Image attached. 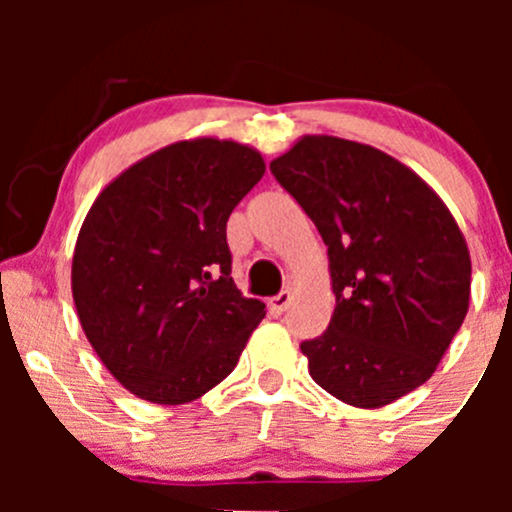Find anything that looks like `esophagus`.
I'll use <instances>...</instances> for the list:
<instances>
[{"label":"esophagus","mask_w":512,"mask_h":512,"mask_svg":"<svg viewBox=\"0 0 512 512\" xmlns=\"http://www.w3.org/2000/svg\"><path fill=\"white\" fill-rule=\"evenodd\" d=\"M291 303V291H281L276 293L274 298H269V308L274 310V313H284L286 308H289Z\"/></svg>","instance_id":"1"}]
</instances>
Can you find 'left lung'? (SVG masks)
<instances>
[{"instance_id": "8db88e82", "label": "left lung", "mask_w": 512, "mask_h": 512, "mask_svg": "<svg viewBox=\"0 0 512 512\" xmlns=\"http://www.w3.org/2000/svg\"><path fill=\"white\" fill-rule=\"evenodd\" d=\"M315 223L337 298L330 327L301 344L310 378L380 409L436 373L469 310L472 260L424 178L375 146L305 134L269 163Z\"/></svg>"}]
</instances>
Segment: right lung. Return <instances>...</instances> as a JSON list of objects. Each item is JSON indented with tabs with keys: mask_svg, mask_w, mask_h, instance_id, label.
<instances>
[{
	"mask_svg": "<svg viewBox=\"0 0 512 512\" xmlns=\"http://www.w3.org/2000/svg\"><path fill=\"white\" fill-rule=\"evenodd\" d=\"M264 158L233 139L168 144L103 187L81 223L72 296L81 330L125 390L195 402L236 368L267 315L231 279L226 221Z\"/></svg>",
	"mask_w": 512,
	"mask_h": 512,
	"instance_id": "right-lung-1",
	"label": "right lung"
}]
</instances>
